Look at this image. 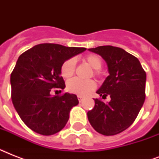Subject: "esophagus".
I'll return each mask as SVG.
<instances>
[{
    "label": "esophagus",
    "instance_id": "obj_1",
    "mask_svg": "<svg viewBox=\"0 0 159 159\" xmlns=\"http://www.w3.org/2000/svg\"><path fill=\"white\" fill-rule=\"evenodd\" d=\"M77 99H78L79 102H82L83 101V97L82 96H77Z\"/></svg>",
    "mask_w": 159,
    "mask_h": 159
}]
</instances>
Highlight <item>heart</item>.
<instances>
[{
	"label": "heart",
	"mask_w": 159,
	"mask_h": 159,
	"mask_svg": "<svg viewBox=\"0 0 159 159\" xmlns=\"http://www.w3.org/2000/svg\"><path fill=\"white\" fill-rule=\"evenodd\" d=\"M85 61L88 63L90 67L95 70L101 69L102 66V61L101 57L97 55H88L85 57ZM76 59L74 57H71L66 60L61 66V74L65 78H69L74 74ZM99 73L98 71H95V74ZM97 87V83L93 80H81L78 78H73L69 80L67 83V91L73 94L85 97L89 95L92 91H94Z\"/></svg>",
	"instance_id": "b5f03b06"
}]
</instances>
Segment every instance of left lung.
<instances>
[{
    "label": "left lung",
    "instance_id": "1",
    "mask_svg": "<svg viewBox=\"0 0 159 159\" xmlns=\"http://www.w3.org/2000/svg\"><path fill=\"white\" fill-rule=\"evenodd\" d=\"M106 61L109 76L97 91L101 97L110 96L104 103L94 99V108L87 112L90 124L103 135H115L133 124L145 100L146 72L137 57L123 48L99 46L88 48Z\"/></svg>",
    "mask_w": 159,
    "mask_h": 159
}]
</instances>
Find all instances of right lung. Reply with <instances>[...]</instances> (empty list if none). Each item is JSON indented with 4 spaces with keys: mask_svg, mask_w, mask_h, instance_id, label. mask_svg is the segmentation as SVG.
Listing matches in <instances>:
<instances>
[{
    "mask_svg": "<svg viewBox=\"0 0 159 159\" xmlns=\"http://www.w3.org/2000/svg\"><path fill=\"white\" fill-rule=\"evenodd\" d=\"M86 49L41 43L19 57L11 75V99L21 120L33 131L52 135L64 128L71 109L79 102L67 92L52 96V89H64L61 66Z\"/></svg>",
    "mask_w": 159,
    "mask_h": 159,
    "instance_id": "obj_1",
    "label": "right lung"
}]
</instances>
